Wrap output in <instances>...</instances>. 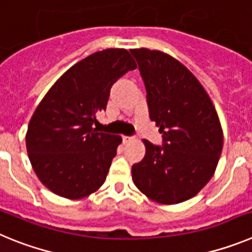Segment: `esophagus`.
Returning <instances> with one entry per match:
<instances>
[{
	"label": "esophagus",
	"mask_w": 252,
	"mask_h": 252,
	"mask_svg": "<svg viewBox=\"0 0 252 252\" xmlns=\"http://www.w3.org/2000/svg\"><path fill=\"white\" fill-rule=\"evenodd\" d=\"M122 139H124V142H126V144H127V142L133 141V140H135V137L133 136H122Z\"/></svg>",
	"instance_id": "34e87169"
}]
</instances>
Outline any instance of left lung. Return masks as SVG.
<instances>
[{"mask_svg":"<svg viewBox=\"0 0 252 252\" xmlns=\"http://www.w3.org/2000/svg\"><path fill=\"white\" fill-rule=\"evenodd\" d=\"M146 90L151 121L161 145L144 140V159L132 165L133 183L146 197L174 204L194 197L212 178L223 135L212 101L197 78L170 55L132 49Z\"/></svg>","mask_w":252,"mask_h":252,"instance_id":"obj_1","label":"left lung"}]
</instances>
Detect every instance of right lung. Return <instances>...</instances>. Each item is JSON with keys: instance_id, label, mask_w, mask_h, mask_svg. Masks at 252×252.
Instances as JSON below:
<instances>
[{"instance_id": "add662e5", "label": "right lung", "mask_w": 252, "mask_h": 252, "mask_svg": "<svg viewBox=\"0 0 252 252\" xmlns=\"http://www.w3.org/2000/svg\"><path fill=\"white\" fill-rule=\"evenodd\" d=\"M136 64L125 49H106L84 58L55 82L31 117L26 133L29 159L51 192L78 199L106 180L120 135L93 128L106 111L111 88Z\"/></svg>"}]
</instances>
